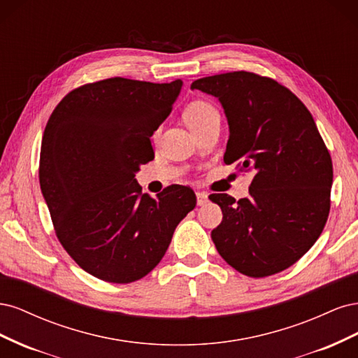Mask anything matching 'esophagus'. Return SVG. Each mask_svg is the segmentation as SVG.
I'll list each match as a JSON object with an SVG mask.
<instances>
[{"instance_id":"34e87169","label":"esophagus","mask_w":358,"mask_h":358,"mask_svg":"<svg viewBox=\"0 0 358 358\" xmlns=\"http://www.w3.org/2000/svg\"><path fill=\"white\" fill-rule=\"evenodd\" d=\"M196 196H197V204L199 206H204L206 203H208V194H206V192L197 191Z\"/></svg>"}]
</instances>
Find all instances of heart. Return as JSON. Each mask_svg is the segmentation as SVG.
Segmentation results:
<instances>
[{
  "instance_id": "1",
  "label": "heart",
  "mask_w": 358,
  "mask_h": 358,
  "mask_svg": "<svg viewBox=\"0 0 358 358\" xmlns=\"http://www.w3.org/2000/svg\"><path fill=\"white\" fill-rule=\"evenodd\" d=\"M218 116V110H216L212 104L206 101H194L187 107L185 112H183V119H185L189 129H196L203 124L209 122L210 119Z\"/></svg>"
}]
</instances>
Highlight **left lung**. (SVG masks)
<instances>
[{
  "mask_svg": "<svg viewBox=\"0 0 358 358\" xmlns=\"http://www.w3.org/2000/svg\"><path fill=\"white\" fill-rule=\"evenodd\" d=\"M191 90L218 99L230 131L225 164L252 175L248 199L209 196L222 210L216 249L246 276L282 272L317 242L330 210L333 166L315 121L285 86L254 73L209 76Z\"/></svg>",
  "mask_w": 358,
  "mask_h": 358,
  "instance_id": "1",
  "label": "left lung"
}]
</instances>
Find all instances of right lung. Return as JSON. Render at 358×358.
Returning a JSON list of instances; mask_svg holds the SVG:
<instances>
[{
  "label": "right lung",
  "mask_w": 358,
  "mask_h": 358,
  "mask_svg": "<svg viewBox=\"0 0 358 358\" xmlns=\"http://www.w3.org/2000/svg\"><path fill=\"white\" fill-rule=\"evenodd\" d=\"M183 82L124 78L80 86L55 107L41 140L40 188L61 245L85 272L113 284L146 276L164 257L196 194L171 185L152 199L136 180L150 137Z\"/></svg>",
  "instance_id": "1"
}]
</instances>
